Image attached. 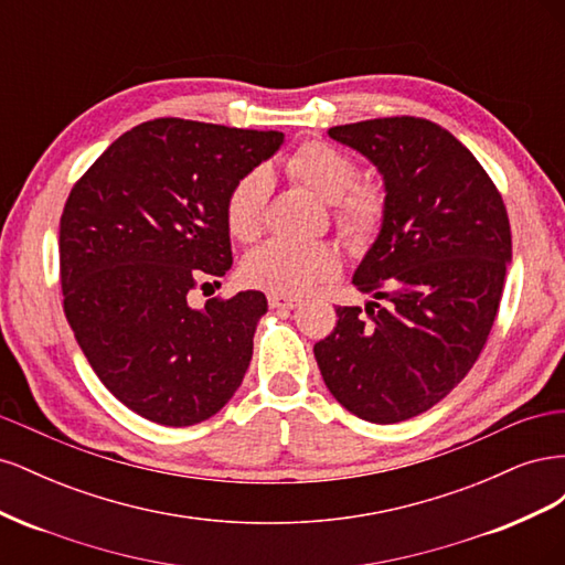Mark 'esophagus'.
I'll use <instances>...</instances> for the list:
<instances>
[{
  "label": "esophagus",
  "mask_w": 565,
  "mask_h": 565,
  "mask_svg": "<svg viewBox=\"0 0 565 565\" xmlns=\"http://www.w3.org/2000/svg\"><path fill=\"white\" fill-rule=\"evenodd\" d=\"M268 306L273 311H292V309H297V299L282 297V295H270Z\"/></svg>",
  "instance_id": "1"
}]
</instances>
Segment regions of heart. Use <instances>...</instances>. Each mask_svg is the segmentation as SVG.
Here are the masks:
<instances>
[{
  "instance_id": "heart-1",
  "label": "heart",
  "mask_w": 565,
  "mask_h": 565,
  "mask_svg": "<svg viewBox=\"0 0 565 565\" xmlns=\"http://www.w3.org/2000/svg\"><path fill=\"white\" fill-rule=\"evenodd\" d=\"M287 172L313 195L334 202L337 221L353 243H365L382 224L384 195L377 185H358V167L330 143H303L287 162ZM270 193L266 169H254L233 185L226 200L228 233L241 243H252L264 226V207ZM337 259L324 245H295L268 241L252 249L243 262L245 282L273 295L297 297L334 276Z\"/></svg>"
}]
</instances>
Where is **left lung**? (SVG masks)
<instances>
[{
  "label": "left lung",
  "mask_w": 565,
  "mask_h": 565,
  "mask_svg": "<svg viewBox=\"0 0 565 565\" xmlns=\"http://www.w3.org/2000/svg\"><path fill=\"white\" fill-rule=\"evenodd\" d=\"M328 134L377 169L384 214L351 278L372 299L365 311L337 306V328L313 353L349 413L396 424L446 398L481 353L511 264L509 218L486 169L429 119H365Z\"/></svg>",
  "instance_id": "1"
}]
</instances>
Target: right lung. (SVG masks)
I'll return each instance as SVG.
<instances>
[{"mask_svg": "<svg viewBox=\"0 0 565 565\" xmlns=\"http://www.w3.org/2000/svg\"><path fill=\"white\" fill-rule=\"evenodd\" d=\"M282 131L162 117L125 131L84 174L58 228L67 324L96 377L164 426L210 419L243 384L264 292H188L233 264L226 200Z\"/></svg>", "mask_w": 565, "mask_h": 565, "instance_id": "add662e5", "label": "right lung"}]
</instances>
